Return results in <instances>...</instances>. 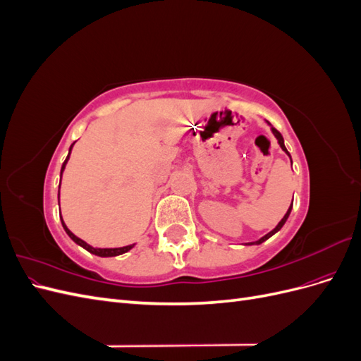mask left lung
<instances>
[{"mask_svg": "<svg viewBox=\"0 0 361 361\" xmlns=\"http://www.w3.org/2000/svg\"><path fill=\"white\" fill-rule=\"evenodd\" d=\"M271 130H272V134H274L276 135V138L279 140V145H280V147L283 149V150H285L286 152V154L289 155V152H288V149H286V146H285V140H283V137H281V134L279 133V130L276 129V128H271ZM289 158H290V155H289ZM292 161V159H290ZM293 202V200H292ZM290 211H292V204L289 206V209H288V212L285 214V216H283L281 218V221L276 226V228H272V231L269 232V233H267L265 236H262L260 239H259V241H256V243H248V245H255V244H262V243H264V241H267V239L268 238H271L272 235H274V233H277L279 231H280V228L283 227V226H285V223H286V220H288V218H289V214H290Z\"/></svg>", "mask_w": 361, "mask_h": 361, "instance_id": "left-lung-1", "label": "left lung"}]
</instances>
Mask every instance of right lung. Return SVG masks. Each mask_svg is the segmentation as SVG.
<instances>
[{
    "label": "right lung",
    "mask_w": 361,
    "mask_h": 361,
    "mask_svg": "<svg viewBox=\"0 0 361 361\" xmlns=\"http://www.w3.org/2000/svg\"><path fill=\"white\" fill-rule=\"evenodd\" d=\"M75 145V143H73ZM73 145L71 146V149H69V155H68V158L64 159V162H63V166H61V171H60V176L63 174V171H64V167H66V164H68V161H69V157H71V150H72V147H73ZM60 182H61V179H60ZM59 197H60V191H59ZM61 218V216H60ZM61 224H63V228L64 231H66V233L69 235V238L72 239V241L75 243V244H78V245H81L82 248H85L87 251H89V253H92V255H96V256H101V257H113V256H118V255H123V253H126V251H129L130 248L134 247V244L133 245H126V247H118V248H94V247H92V245H89L87 243H84L82 239H80L78 236H75L69 228L66 227V224H64V221L61 220Z\"/></svg>",
    "instance_id": "add662e5"
}]
</instances>
